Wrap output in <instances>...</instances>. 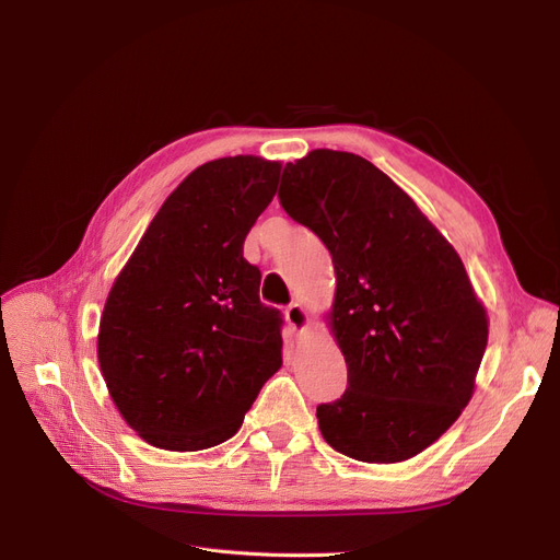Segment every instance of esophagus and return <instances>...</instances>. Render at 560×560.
<instances>
[{
  "label": "esophagus",
  "instance_id": "1",
  "mask_svg": "<svg viewBox=\"0 0 560 560\" xmlns=\"http://www.w3.org/2000/svg\"><path fill=\"white\" fill-rule=\"evenodd\" d=\"M284 317H287V322H290V325H292L294 329H299V331L306 329L308 322H311L308 311L303 308L301 303H290V306L284 308Z\"/></svg>",
  "mask_w": 560,
  "mask_h": 560
}]
</instances>
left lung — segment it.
Returning a JSON list of instances; mask_svg holds the SVG:
<instances>
[{
    "label": "left lung",
    "mask_w": 560,
    "mask_h": 560,
    "mask_svg": "<svg viewBox=\"0 0 560 560\" xmlns=\"http://www.w3.org/2000/svg\"><path fill=\"white\" fill-rule=\"evenodd\" d=\"M280 202L327 245L329 329L348 364L341 399L317 406L325 442L389 465L434 444L477 387L488 315L463 259L413 198L358 154L287 163Z\"/></svg>",
    "instance_id": "1"
}]
</instances>
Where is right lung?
<instances>
[{
	"label": "right lung",
	"instance_id": "1",
	"mask_svg": "<svg viewBox=\"0 0 560 560\" xmlns=\"http://www.w3.org/2000/svg\"><path fill=\"white\" fill-rule=\"evenodd\" d=\"M280 167L259 156L196 167L112 284L97 362L118 413L151 446L226 442L282 366L280 311L259 301L261 273L243 257Z\"/></svg>",
	"mask_w": 560,
	"mask_h": 560
}]
</instances>
